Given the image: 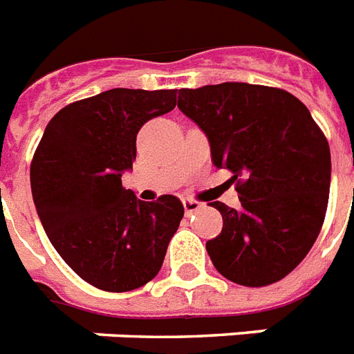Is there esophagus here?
<instances>
[{"label": "esophagus", "mask_w": 354, "mask_h": 354, "mask_svg": "<svg viewBox=\"0 0 354 354\" xmlns=\"http://www.w3.org/2000/svg\"><path fill=\"white\" fill-rule=\"evenodd\" d=\"M183 205H185L186 214H194V212H197L199 208H203V205H201L199 201L195 199H185L183 201Z\"/></svg>", "instance_id": "1"}]
</instances>
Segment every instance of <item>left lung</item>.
I'll use <instances>...</instances> for the list:
<instances>
[{"label":"left lung","mask_w":354,"mask_h":354,"mask_svg":"<svg viewBox=\"0 0 354 354\" xmlns=\"http://www.w3.org/2000/svg\"><path fill=\"white\" fill-rule=\"evenodd\" d=\"M177 107L208 137L212 162L230 169L241 208L221 201L223 230L206 250L245 287L283 279L315 245L330 186V151L304 102L278 89L225 82L180 89Z\"/></svg>","instance_id":"1"}]
</instances>
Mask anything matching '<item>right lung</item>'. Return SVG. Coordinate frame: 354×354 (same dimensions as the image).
I'll return each mask as SVG.
<instances>
[{
  "mask_svg": "<svg viewBox=\"0 0 354 354\" xmlns=\"http://www.w3.org/2000/svg\"><path fill=\"white\" fill-rule=\"evenodd\" d=\"M177 89H109L50 118L30 162V188L44 230L84 281L107 292L142 287L162 267L185 206L153 203L122 186L137 157V133L177 104Z\"/></svg>",
  "mask_w": 354,
  "mask_h": 354,
  "instance_id": "add662e5",
  "label": "right lung"
}]
</instances>
